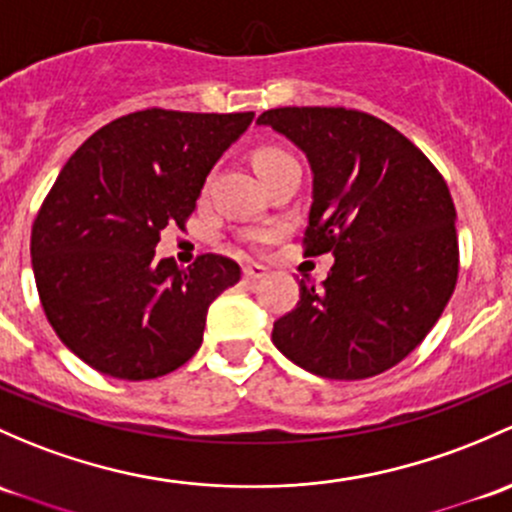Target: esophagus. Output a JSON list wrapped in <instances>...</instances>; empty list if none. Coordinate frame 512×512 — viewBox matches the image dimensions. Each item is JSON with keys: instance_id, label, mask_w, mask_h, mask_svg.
<instances>
[{"instance_id": "1", "label": "esophagus", "mask_w": 512, "mask_h": 512, "mask_svg": "<svg viewBox=\"0 0 512 512\" xmlns=\"http://www.w3.org/2000/svg\"><path fill=\"white\" fill-rule=\"evenodd\" d=\"M242 277H245L247 282H257V279L267 277V270L262 265H247L242 267Z\"/></svg>"}]
</instances>
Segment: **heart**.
<instances>
[{
	"instance_id": "obj_1",
	"label": "heart",
	"mask_w": 512,
	"mask_h": 512,
	"mask_svg": "<svg viewBox=\"0 0 512 512\" xmlns=\"http://www.w3.org/2000/svg\"><path fill=\"white\" fill-rule=\"evenodd\" d=\"M284 157H289V154L284 152V149H279V147H262V149H257V152H255L257 171L265 169V166L272 164V161H279V159H284Z\"/></svg>"
}]
</instances>
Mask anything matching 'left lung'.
Segmentation results:
<instances>
[{
  "label": "left lung",
  "mask_w": 512,
  "mask_h": 512,
  "mask_svg": "<svg viewBox=\"0 0 512 512\" xmlns=\"http://www.w3.org/2000/svg\"><path fill=\"white\" fill-rule=\"evenodd\" d=\"M306 154L314 201L304 255L331 252L324 289L301 279L274 321L292 363L331 380L385 373L424 341L459 277L456 208L437 166L378 117L277 107L257 117Z\"/></svg>",
  "instance_id": "left-lung-1"
}]
</instances>
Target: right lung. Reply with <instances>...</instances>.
I'll list each match as a JSON object with an SVG mask.
<instances>
[{"label": "right lung", "instance_id": "obj_1", "mask_svg": "<svg viewBox=\"0 0 512 512\" xmlns=\"http://www.w3.org/2000/svg\"><path fill=\"white\" fill-rule=\"evenodd\" d=\"M255 112L139 110L100 127L66 161L31 228L48 324L102 375L152 380L201 348L208 306L238 262L157 260L161 230L184 228L215 161Z\"/></svg>", "mask_w": 512, "mask_h": 512}]
</instances>
